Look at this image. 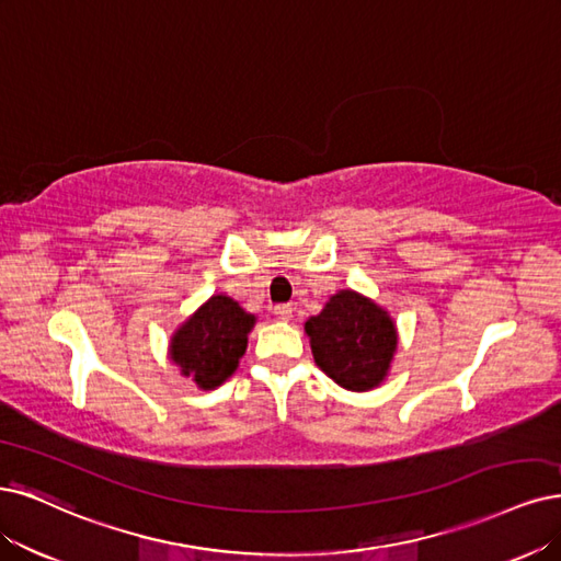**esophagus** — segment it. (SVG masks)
I'll return each instance as SVG.
<instances>
[{
  "label": "esophagus",
  "instance_id": "1",
  "mask_svg": "<svg viewBox=\"0 0 561 561\" xmlns=\"http://www.w3.org/2000/svg\"><path fill=\"white\" fill-rule=\"evenodd\" d=\"M275 317L282 319V321L294 319V307H291V305H277V307H275Z\"/></svg>",
  "mask_w": 561,
  "mask_h": 561
}]
</instances>
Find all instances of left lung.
<instances>
[{
  "instance_id": "8db88e82",
  "label": "left lung",
  "mask_w": 561,
  "mask_h": 561,
  "mask_svg": "<svg viewBox=\"0 0 561 561\" xmlns=\"http://www.w3.org/2000/svg\"><path fill=\"white\" fill-rule=\"evenodd\" d=\"M305 333L314 363L337 386L354 392L379 388L398 351L396 321L354 288L330 296L321 314L305 321Z\"/></svg>"
}]
</instances>
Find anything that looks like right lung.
Instances as JSON below:
<instances>
[{
	"instance_id": "add662e5",
	"label": "right lung",
	"mask_w": 561,
	"mask_h": 561,
	"mask_svg": "<svg viewBox=\"0 0 561 561\" xmlns=\"http://www.w3.org/2000/svg\"><path fill=\"white\" fill-rule=\"evenodd\" d=\"M256 317L231 296L207 298L169 342V358L201 390H215L240 365Z\"/></svg>"
}]
</instances>
